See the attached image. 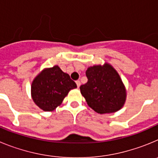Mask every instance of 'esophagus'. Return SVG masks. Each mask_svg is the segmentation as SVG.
<instances>
[{"instance_id":"obj_1","label":"esophagus","mask_w":158,"mask_h":158,"mask_svg":"<svg viewBox=\"0 0 158 158\" xmlns=\"http://www.w3.org/2000/svg\"><path fill=\"white\" fill-rule=\"evenodd\" d=\"M76 84H77V88L80 87V85H81V81H77Z\"/></svg>"}]
</instances>
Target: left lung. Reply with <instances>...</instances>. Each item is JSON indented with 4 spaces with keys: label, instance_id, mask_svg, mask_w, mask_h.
Masks as SVG:
<instances>
[{
    "label": "left lung",
    "instance_id": "obj_1",
    "mask_svg": "<svg viewBox=\"0 0 158 158\" xmlns=\"http://www.w3.org/2000/svg\"><path fill=\"white\" fill-rule=\"evenodd\" d=\"M87 83L81 85V93L88 105L99 114L113 113L126 101V89L120 77L110 64L89 67Z\"/></svg>",
    "mask_w": 158,
    "mask_h": 158
}]
</instances>
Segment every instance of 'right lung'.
<instances>
[{"label": "right lung", "instance_id": "add662e5", "mask_svg": "<svg viewBox=\"0 0 158 158\" xmlns=\"http://www.w3.org/2000/svg\"><path fill=\"white\" fill-rule=\"evenodd\" d=\"M77 85L68 73L58 65L44 69L31 84V97L42 110L51 111L62 104L64 98Z\"/></svg>", "mask_w": 158, "mask_h": 158}]
</instances>
